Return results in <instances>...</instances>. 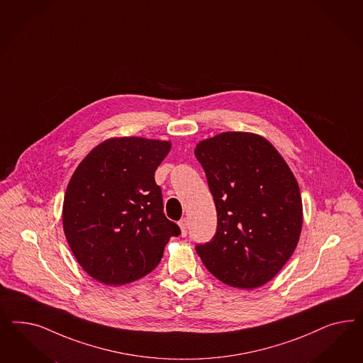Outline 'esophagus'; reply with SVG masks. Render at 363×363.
<instances>
[{"label": "esophagus", "mask_w": 363, "mask_h": 363, "mask_svg": "<svg viewBox=\"0 0 363 363\" xmlns=\"http://www.w3.org/2000/svg\"><path fill=\"white\" fill-rule=\"evenodd\" d=\"M178 225H179V228H181V233H182V235L184 237H186L187 234V220L186 218H182V220L178 222Z\"/></svg>", "instance_id": "esophagus-1"}]
</instances>
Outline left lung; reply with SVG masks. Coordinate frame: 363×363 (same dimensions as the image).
Segmentation results:
<instances>
[{"instance_id": "1", "label": "left lung", "mask_w": 363, "mask_h": 363, "mask_svg": "<svg viewBox=\"0 0 363 363\" xmlns=\"http://www.w3.org/2000/svg\"><path fill=\"white\" fill-rule=\"evenodd\" d=\"M194 154L217 209V231L196 246L198 255L226 285H264L297 247L302 199L296 177L274 146L252 133H222L198 143Z\"/></svg>"}]
</instances>
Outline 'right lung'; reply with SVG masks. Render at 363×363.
I'll return each instance as SVG.
<instances>
[{
    "label": "right lung",
    "instance_id": "add662e5",
    "mask_svg": "<svg viewBox=\"0 0 363 363\" xmlns=\"http://www.w3.org/2000/svg\"><path fill=\"white\" fill-rule=\"evenodd\" d=\"M170 143L138 137L99 143L66 189L62 222L78 264L105 285H125L160 264L181 229L166 218L154 173Z\"/></svg>",
    "mask_w": 363,
    "mask_h": 363
}]
</instances>
